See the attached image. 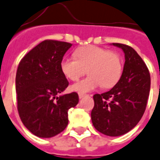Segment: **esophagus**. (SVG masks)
<instances>
[{
  "label": "esophagus",
  "mask_w": 160,
  "mask_h": 160,
  "mask_svg": "<svg viewBox=\"0 0 160 160\" xmlns=\"http://www.w3.org/2000/svg\"><path fill=\"white\" fill-rule=\"evenodd\" d=\"M86 96H87L86 94H83V93H79L78 94V97H79V98H80V99L86 97Z\"/></svg>",
  "instance_id": "34e87169"
}]
</instances>
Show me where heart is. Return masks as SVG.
<instances>
[{"label":"heart","instance_id":"heart-1","mask_svg":"<svg viewBox=\"0 0 160 160\" xmlns=\"http://www.w3.org/2000/svg\"><path fill=\"white\" fill-rule=\"evenodd\" d=\"M76 58H65L61 62V70L67 78L78 80L86 73L90 76L73 84L72 89L86 92L102 86L110 88L119 81L122 71V62L119 54L108 49L87 46L75 51Z\"/></svg>","mask_w":160,"mask_h":160}]
</instances>
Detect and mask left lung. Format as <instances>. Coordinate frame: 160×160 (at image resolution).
I'll return each mask as SVG.
<instances>
[{
  "label": "left lung",
  "instance_id": "1",
  "mask_svg": "<svg viewBox=\"0 0 160 160\" xmlns=\"http://www.w3.org/2000/svg\"><path fill=\"white\" fill-rule=\"evenodd\" d=\"M112 45L124 53L122 76L109 91L94 95L91 118L98 132L117 137L133 129L143 117L150 91V74L133 48L121 43Z\"/></svg>",
  "mask_w": 160,
  "mask_h": 160
}]
</instances>
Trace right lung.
I'll use <instances>...</instances> for the list:
<instances>
[{
	"mask_svg": "<svg viewBox=\"0 0 160 160\" xmlns=\"http://www.w3.org/2000/svg\"><path fill=\"white\" fill-rule=\"evenodd\" d=\"M71 43L46 40L19 63L16 76L17 109L27 129L40 138H52L68 123V110L78 103L77 92L60 95L68 86L61 62Z\"/></svg>",
	"mask_w": 160,
	"mask_h": 160,
	"instance_id": "add662e5",
	"label": "right lung"
}]
</instances>
